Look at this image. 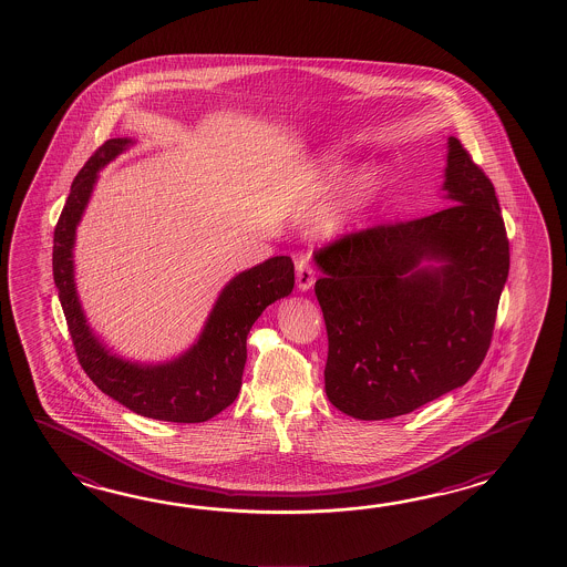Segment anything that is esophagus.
<instances>
[{
  "instance_id": "obj_1",
  "label": "esophagus",
  "mask_w": 567,
  "mask_h": 567,
  "mask_svg": "<svg viewBox=\"0 0 567 567\" xmlns=\"http://www.w3.org/2000/svg\"><path fill=\"white\" fill-rule=\"evenodd\" d=\"M296 279H298V288L301 291H308L312 288L313 281H316V269L308 257H300L298 264H296Z\"/></svg>"
}]
</instances>
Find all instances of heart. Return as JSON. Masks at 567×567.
<instances>
[{
    "mask_svg": "<svg viewBox=\"0 0 567 567\" xmlns=\"http://www.w3.org/2000/svg\"><path fill=\"white\" fill-rule=\"evenodd\" d=\"M350 169H352V164L347 157L338 156V154H326L320 159V168H318L320 186L322 188H334L340 182L347 181ZM377 184H379V178L373 172L362 174L361 178L352 182L340 206L322 218V223H320L322 233L324 235H338V233L347 229L354 217L364 208V205L373 198Z\"/></svg>",
    "mask_w": 567,
    "mask_h": 567,
    "instance_id": "b5f03b06",
    "label": "heart"
}]
</instances>
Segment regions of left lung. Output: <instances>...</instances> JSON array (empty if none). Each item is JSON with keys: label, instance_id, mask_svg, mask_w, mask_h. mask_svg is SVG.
Masks as SVG:
<instances>
[{"label": "left lung", "instance_id": "obj_1", "mask_svg": "<svg viewBox=\"0 0 567 567\" xmlns=\"http://www.w3.org/2000/svg\"><path fill=\"white\" fill-rule=\"evenodd\" d=\"M452 205L328 243L313 291L328 332L326 395L354 420L405 415L478 371L508 278L493 182L447 137Z\"/></svg>", "mask_w": 567, "mask_h": 567}]
</instances>
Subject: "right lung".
<instances>
[{
  "mask_svg": "<svg viewBox=\"0 0 567 567\" xmlns=\"http://www.w3.org/2000/svg\"><path fill=\"white\" fill-rule=\"evenodd\" d=\"M132 144L130 137L107 140L73 181L54 229L52 274L59 300L79 362L105 395L137 415L159 422H206L239 395L247 334L269 303L291 293L293 261L288 255H278L230 279L198 340L174 361L142 364L105 349L86 324L74 288V235L93 193L96 172Z\"/></svg>",
  "mask_w": 567,
  "mask_h": 567,
  "instance_id": "obj_1",
  "label": "right lung"
}]
</instances>
